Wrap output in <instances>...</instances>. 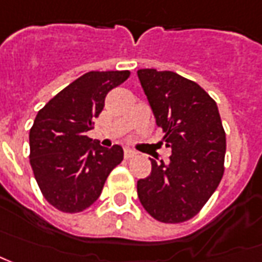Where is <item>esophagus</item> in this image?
<instances>
[{
    "label": "esophagus",
    "mask_w": 262,
    "mask_h": 262,
    "mask_svg": "<svg viewBox=\"0 0 262 262\" xmlns=\"http://www.w3.org/2000/svg\"><path fill=\"white\" fill-rule=\"evenodd\" d=\"M135 156H137V152L133 151L131 148H125V151H124V157H125V159H133Z\"/></svg>",
    "instance_id": "esophagus-1"
}]
</instances>
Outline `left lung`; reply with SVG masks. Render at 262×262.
I'll list each match as a JSON object with an SVG mask.
<instances>
[{"label": "left lung", "mask_w": 262, "mask_h": 262, "mask_svg": "<svg viewBox=\"0 0 262 262\" xmlns=\"http://www.w3.org/2000/svg\"><path fill=\"white\" fill-rule=\"evenodd\" d=\"M163 143L171 148L168 163L151 159V173L137 182L144 209L164 224L193 217L216 190L224 176L226 137L216 102L196 82L174 72H137Z\"/></svg>", "instance_id": "8db88e82"}]
</instances>
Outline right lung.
Listing matches in <instances>:
<instances>
[{"label": "right lung", "mask_w": 262, "mask_h": 262, "mask_svg": "<svg viewBox=\"0 0 262 262\" xmlns=\"http://www.w3.org/2000/svg\"><path fill=\"white\" fill-rule=\"evenodd\" d=\"M128 76V70L88 72L37 114L29 135L30 164L46 201L61 212L89 208L124 159L121 145L105 148L86 133L102 112L108 92Z\"/></svg>", "instance_id": "obj_1"}]
</instances>
